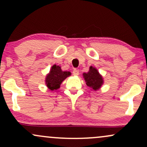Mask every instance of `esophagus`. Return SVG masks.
Instances as JSON below:
<instances>
[{
    "instance_id": "esophagus-1",
    "label": "esophagus",
    "mask_w": 147,
    "mask_h": 147,
    "mask_svg": "<svg viewBox=\"0 0 147 147\" xmlns=\"http://www.w3.org/2000/svg\"><path fill=\"white\" fill-rule=\"evenodd\" d=\"M72 74H73V75L75 76L79 75V70H77V69H74L73 71H72Z\"/></svg>"
}]
</instances>
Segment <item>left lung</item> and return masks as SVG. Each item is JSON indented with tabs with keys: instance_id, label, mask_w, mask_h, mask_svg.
Returning <instances> with one entry per match:
<instances>
[{
	"instance_id": "left-lung-1",
	"label": "left lung",
	"mask_w": 147,
	"mask_h": 147,
	"mask_svg": "<svg viewBox=\"0 0 147 147\" xmlns=\"http://www.w3.org/2000/svg\"><path fill=\"white\" fill-rule=\"evenodd\" d=\"M83 76L87 86L90 88V90H98L104 84L103 77L100 75L97 69L92 65L89 68L88 72L83 73Z\"/></svg>"
}]
</instances>
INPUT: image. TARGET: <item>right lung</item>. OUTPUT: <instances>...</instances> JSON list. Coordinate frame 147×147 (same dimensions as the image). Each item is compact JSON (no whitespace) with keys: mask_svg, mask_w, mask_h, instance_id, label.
Segmentation results:
<instances>
[{"mask_svg":"<svg viewBox=\"0 0 147 147\" xmlns=\"http://www.w3.org/2000/svg\"><path fill=\"white\" fill-rule=\"evenodd\" d=\"M70 75L71 72L63 71L59 65L55 64L51 67L50 72L45 77V85L50 90H57L60 88L62 82Z\"/></svg>","mask_w":147,"mask_h":147,"instance_id":"add662e5","label":"right lung"}]
</instances>
